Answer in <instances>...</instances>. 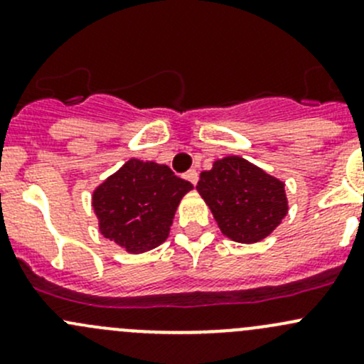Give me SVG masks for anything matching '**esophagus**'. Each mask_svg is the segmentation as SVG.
Returning <instances> with one entry per match:
<instances>
[{"mask_svg": "<svg viewBox=\"0 0 364 364\" xmlns=\"http://www.w3.org/2000/svg\"><path fill=\"white\" fill-rule=\"evenodd\" d=\"M185 178L188 179L192 185H197V181H199V172H197L196 168H190V171L185 174Z\"/></svg>", "mask_w": 364, "mask_h": 364, "instance_id": "obj_1", "label": "esophagus"}]
</instances>
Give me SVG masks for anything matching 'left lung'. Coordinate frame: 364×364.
<instances>
[{
	"label": "left lung",
	"instance_id": "1",
	"mask_svg": "<svg viewBox=\"0 0 364 364\" xmlns=\"http://www.w3.org/2000/svg\"><path fill=\"white\" fill-rule=\"evenodd\" d=\"M197 190L220 230L237 243L269 236L289 209L284 183L240 156L216 160L211 171L200 172Z\"/></svg>",
	"mask_w": 364,
	"mask_h": 364
}]
</instances>
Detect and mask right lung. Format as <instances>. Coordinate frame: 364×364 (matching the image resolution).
Instances as JSON below:
<instances>
[{"label": "right lung", "instance_id": "right-lung-1", "mask_svg": "<svg viewBox=\"0 0 364 364\" xmlns=\"http://www.w3.org/2000/svg\"><path fill=\"white\" fill-rule=\"evenodd\" d=\"M192 188L167 165L128 160L93 192L100 232L130 253L153 250L167 240L179 200Z\"/></svg>", "mask_w": 364, "mask_h": 364}]
</instances>
